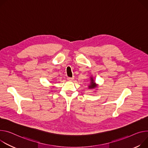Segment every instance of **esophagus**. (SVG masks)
<instances>
[{"label": "esophagus", "instance_id": "34e87169", "mask_svg": "<svg viewBox=\"0 0 148 148\" xmlns=\"http://www.w3.org/2000/svg\"><path fill=\"white\" fill-rule=\"evenodd\" d=\"M74 78L73 77H68V78H67V79L69 80V81H71V80H73Z\"/></svg>", "mask_w": 148, "mask_h": 148}]
</instances>
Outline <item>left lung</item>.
I'll return each mask as SVG.
<instances>
[{
  "instance_id": "1",
  "label": "left lung",
  "mask_w": 148,
  "mask_h": 148,
  "mask_svg": "<svg viewBox=\"0 0 148 148\" xmlns=\"http://www.w3.org/2000/svg\"><path fill=\"white\" fill-rule=\"evenodd\" d=\"M90 83L88 86V89H95V88L98 87V84H97L95 81V79H93L92 77H90Z\"/></svg>"
}]
</instances>
